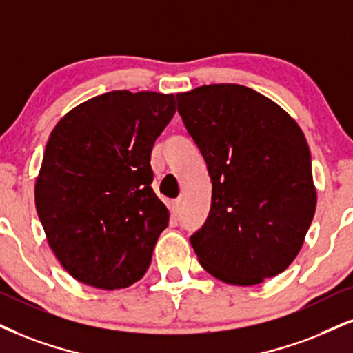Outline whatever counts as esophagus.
<instances>
[{
  "mask_svg": "<svg viewBox=\"0 0 353 353\" xmlns=\"http://www.w3.org/2000/svg\"><path fill=\"white\" fill-rule=\"evenodd\" d=\"M180 204H181L180 199H173V201L170 203V212H172L173 216H176L178 212H180Z\"/></svg>",
  "mask_w": 353,
  "mask_h": 353,
  "instance_id": "34e87169",
  "label": "esophagus"
}]
</instances>
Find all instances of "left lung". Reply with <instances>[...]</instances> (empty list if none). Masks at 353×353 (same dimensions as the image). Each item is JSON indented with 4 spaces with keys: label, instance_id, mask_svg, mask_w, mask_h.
Segmentation results:
<instances>
[{
    "label": "left lung",
    "instance_id": "1",
    "mask_svg": "<svg viewBox=\"0 0 353 353\" xmlns=\"http://www.w3.org/2000/svg\"><path fill=\"white\" fill-rule=\"evenodd\" d=\"M176 101L212 181L210 214L190 237L199 263L230 285L276 276L298 255L316 211L303 130L242 85H204Z\"/></svg>",
    "mask_w": 353,
    "mask_h": 353
}]
</instances>
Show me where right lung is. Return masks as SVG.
Wrapping results in <instances>:
<instances>
[{"label": "right lung", "instance_id": "right-lung-1", "mask_svg": "<svg viewBox=\"0 0 353 353\" xmlns=\"http://www.w3.org/2000/svg\"><path fill=\"white\" fill-rule=\"evenodd\" d=\"M175 97L110 91L81 103L52 130L36 208L62 267L85 285L119 290L143 276L168 210L152 190V147Z\"/></svg>", "mask_w": 353, "mask_h": 353}]
</instances>
